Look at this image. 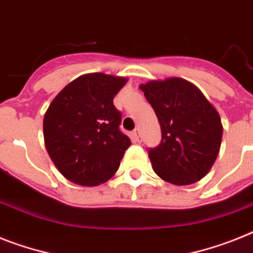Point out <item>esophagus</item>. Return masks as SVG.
<instances>
[{
  "instance_id": "1",
  "label": "esophagus",
  "mask_w": 253,
  "mask_h": 253,
  "mask_svg": "<svg viewBox=\"0 0 253 253\" xmlns=\"http://www.w3.org/2000/svg\"><path fill=\"white\" fill-rule=\"evenodd\" d=\"M131 137H132V140H133V141H135V143L140 141V131H139V128H135V130L132 131V133H131Z\"/></svg>"
}]
</instances>
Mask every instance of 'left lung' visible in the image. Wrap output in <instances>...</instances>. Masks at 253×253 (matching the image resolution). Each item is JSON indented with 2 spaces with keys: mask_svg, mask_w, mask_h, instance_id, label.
<instances>
[{
  "mask_svg": "<svg viewBox=\"0 0 253 253\" xmlns=\"http://www.w3.org/2000/svg\"><path fill=\"white\" fill-rule=\"evenodd\" d=\"M161 125L162 140L148 156L154 172L173 185L205 177L217 158L222 125L198 87L182 78L140 84Z\"/></svg>",
  "mask_w": 253,
  "mask_h": 253,
  "instance_id": "obj_1",
  "label": "left lung"
}]
</instances>
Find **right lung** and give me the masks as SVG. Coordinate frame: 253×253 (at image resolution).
<instances>
[{
	"label": "right lung",
	"mask_w": 253,
	"mask_h": 253,
	"mask_svg": "<svg viewBox=\"0 0 253 253\" xmlns=\"http://www.w3.org/2000/svg\"><path fill=\"white\" fill-rule=\"evenodd\" d=\"M126 82L109 74H84L50 104L43 118L44 145L69 181L100 185L120 167L131 140L120 130L122 114L113 99Z\"/></svg>",
	"instance_id": "obj_1"
}]
</instances>
